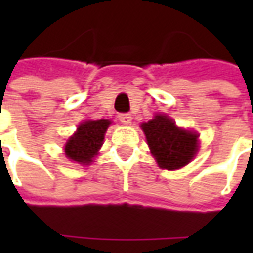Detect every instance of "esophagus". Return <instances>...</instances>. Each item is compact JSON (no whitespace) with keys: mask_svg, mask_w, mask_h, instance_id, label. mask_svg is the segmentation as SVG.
<instances>
[{"mask_svg":"<svg viewBox=\"0 0 253 253\" xmlns=\"http://www.w3.org/2000/svg\"><path fill=\"white\" fill-rule=\"evenodd\" d=\"M131 119L132 116L130 115V114H121V115H119V121H121L122 123H125V125H130V123H131Z\"/></svg>","mask_w":253,"mask_h":253,"instance_id":"esophagus-1","label":"esophagus"}]
</instances>
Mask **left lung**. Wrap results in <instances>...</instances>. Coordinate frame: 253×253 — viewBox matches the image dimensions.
Listing matches in <instances>:
<instances>
[{
	"label": "left lung",
	"instance_id": "left-lung-1",
	"mask_svg": "<svg viewBox=\"0 0 253 253\" xmlns=\"http://www.w3.org/2000/svg\"><path fill=\"white\" fill-rule=\"evenodd\" d=\"M150 153L160 168L176 170L195 157L199 149L198 132L176 126L169 116L157 114L153 119L141 125Z\"/></svg>",
	"mask_w": 253,
	"mask_h": 253
}]
</instances>
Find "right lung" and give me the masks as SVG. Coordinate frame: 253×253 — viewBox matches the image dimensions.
I'll return each instance as SVG.
<instances>
[{"label": "right lung", "mask_w": 253, "mask_h": 253, "mask_svg": "<svg viewBox=\"0 0 253 253\" xmlns=\"http://www.w3.org/2000/svg\"><path fill=\"white\" fill-rule=\"evenodd\" d=\"M110 125L111 121L108 119H89L78 125L77 131L65 143V154L67 159L83 165L90 164L94 156L99 153Z\"/></svg>", "instance_id": "add662e5"}]
</instances>
